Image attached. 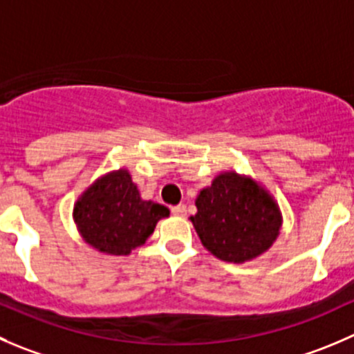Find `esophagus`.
Listing matches in <instances>:
<instances>
[{
    "label": "esophagus",
    "mask_w": 354,
    "mask_h": 354,
    "mask_svg": "<svg viewBox=\"0 0 354 354\" xmlns=\"http://www.w3.org/2000/svg\"><path fill=\"white\" fill-rule=\"evenodd\" d=\"M171 212H173L174 216H185L187 214V205L185 204L174 205V207H171Z\"/></svg>",
    "instance_id": "34e87169"
}]
</instances>
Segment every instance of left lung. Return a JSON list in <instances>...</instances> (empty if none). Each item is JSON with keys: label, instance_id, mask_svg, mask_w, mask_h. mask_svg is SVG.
Wrapping results in <instances>:
<instances>
[{"label": "left lung", "instance_id": "left-lung-1", "mask_svg": "<svg viewBox=\"0 0 354 354\" xmlns=\"http://www.w3.org/2000/svg\"><path fill=\"white\" fill-rule=\"evenodd\" d=\"M195 232L209 252L228 263L250 261L268 250L280 233L282 214L254 180L223 173L198 194Z\"/></svg>", "mask_w": 354, "mask_h": 354}]
</instances>
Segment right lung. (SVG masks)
Masks as SVG:
<instances>
[{"label":"right lung","mask_w":354,"mask_h":354,"mask_svg":"<svg viewBox=\"0 0 354 354\" xmlns=\"http://www.w3.org/2000/svg\"><path fill=\"white\" fill-rule=\"evenodd\" d=\"M167 216L166 205L142 201L126 169L102 176L74 205V221L82 239L114 256H126L145 243L157 221Z\"/></svg>","instance_id":"right-lung-1"}]
</instances>
